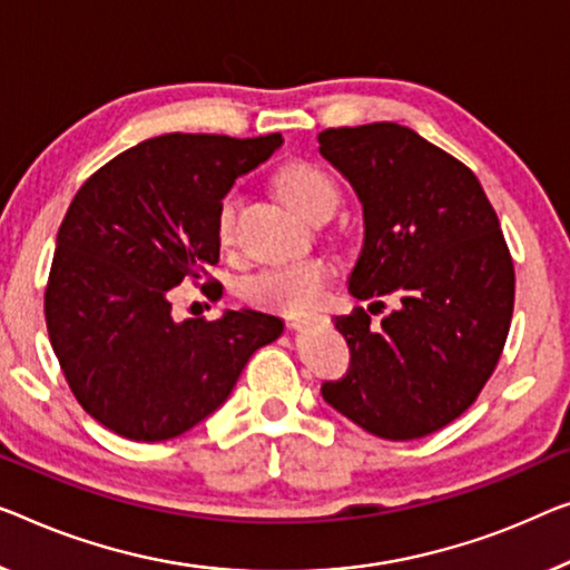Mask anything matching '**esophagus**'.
Returning a JSON list of instances; mask_svg holds the SVG:
<instances>
[{
	"instance_id": "esophagus-1",
	"label": "esophagus",
	"mask_w": 570,
	"mask_h": 570,
	"mask_svg": "<svg viewBox=\"0 0 570 570\" xmlns=\"http://www.w3.org/2000/svg\"><path fill=\"white\" fill-rule=\"evenodd\" d=\"M286 322H288V327L299 330L302 325H307V322H309V314H292V317H288Z\"/></svg>"
}]
</instances>
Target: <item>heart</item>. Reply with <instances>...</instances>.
Wrapping results in <instances>:
<instances>
[{
  "label": "heart",
  "mask_w": 570,
  "mask_h": 570,
  "mask_svg": "<svg viewBox=\"0 0 570 570\" xmlns=\"http://www.w3.org/2000/svg\"><path fill=\"white\" fill-rule=\"evenodd\" d=\"M276 189L302 217L333 215L340 204L335 176L307 158H288L274 174ZM240 191L230 189L217 204L215 233L223 248H233ZM330 282V268L320 258L282 261L245 278L243 294L250 304L271 312H302L317 304Z\"/></svg>",
  "instance_id": "b5f03b06"
}]
</instances>
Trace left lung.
<instances>
[{"instance_id":"obj_1","label":"left lung","mask_w":570,"mask_h":570,"mask_svg":"<svg viewBox=\"0 0 570 570\" xmlns=\"http://www.w3.org/2000/svg\"><path fill=\"white\" fill-rule=\"evenodd\" d=\"M317 140L363 202L366 237L347 286L373 299L335 317L351 366L322 396L371 435L424 438L469 410L502 358L512 253L471 168L410 127H330ZM384 295L397 307L371 326Z\"/></svg>"}]
</instances>
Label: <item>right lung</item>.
<instances>
[{
  "label": "right lung",
  "instance_id": "right-lung-1",
  "mask_svg": "<svg viewBox=\"0 0 570 570\" xmlns=\"http://www.w3.org/2000/svg\"><path fill=\"white\" fill-rule=\"evenodd\" d=\"M282 135L171 132L120 153L68 207L46 284L50 345L76 402L107 430L160 443L191 430L230 396L245 363L282 335L274 314L227 309L174 322L168 288L223 284L215 217L237 176Z\"/></svg>",
  "mask_w": 570,
  "mask_h": 570
}]
</instances>
